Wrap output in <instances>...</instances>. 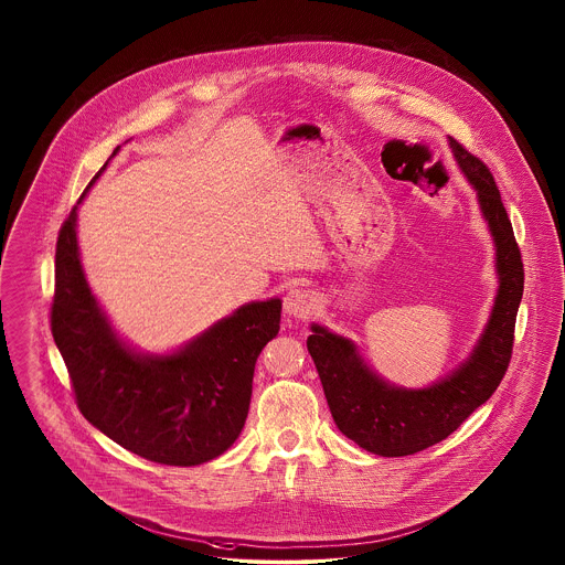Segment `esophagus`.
<instances>
[{
	"label": "esophagus",
	"instance_id": "1",
	"mask_svg": "<svg viewBox=\"0 0 565 565\" xmlns=\"http://www.w3.org/2000/svg\"><path fill=\"white\" fill-rule=\"evenodd\" d=\"M318 309V296L311 289L305 287H294L285 296V313L298 318V320H309Z\"/></svg>",
	"mask_w": 565,
	"mask_h": 565
}]
</instances>
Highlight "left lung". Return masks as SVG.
Here are the masks:
<instances>
[{"instance_id":"left-lung-1","label":"left lung","mask_w":565,"mask_h":565,"mask_svg":"<svg viewBox=\"0 0 565 565\" xmlns=\"http://www.w3.org/2000/svg\"><path fill=\"white\" fill-rule=\"evenodd\" d=\"M450 148L479 193L495 243L500 280L491 318L472 356L433 387L401 390L379 379L361 361L352 341L318 323L307 339L337 428L381 457L415 455L446 439L489 401L511 361L515 316L524 291L522 254L489 167L452 137Z\"/></svg>"}]
</instances>
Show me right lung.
Listing matches in <instances>:
<instances>
[{
  "mask_svg": "<svg viewBox=\"0 0 565 565\" xmlns=\"http://www.w3.org/2000/svg\"><path fill=\"white\" fill-rule=\"evenodd\" d=\"M76 211L56 242L50 322L82 415L121 448L161 466L220 457L242 433L256 359L280 330V300L245 305L175 354H135L86 285Z\"/></svg>",
  "mask_w": 565,
  "mask_h": 565,
  "instance_id": "1",
  "label": "right lung"
}]
</instances>
